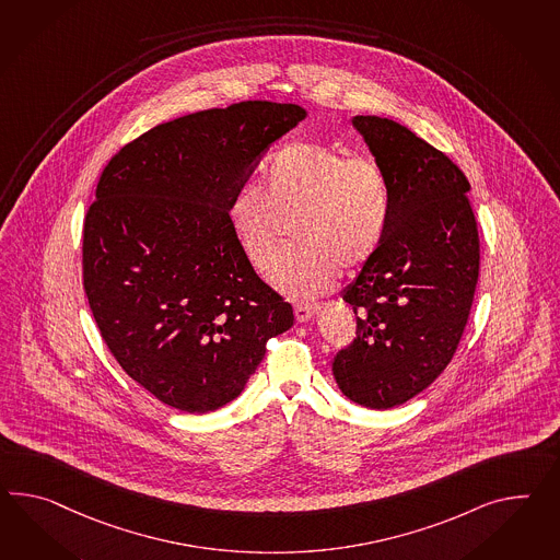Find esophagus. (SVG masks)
<instances>
[{"instance_id":"esophagus-1","label":"esophagus","mask_w":560,"mask_h":560,"mask_svg":"<svg viewBox=\"0 0 560 560\" xmlns=\"http://www.w3.org/2000/svg\"><path fill=\"white\" fill-rule=\"evenodd\" d=\"M318 308H320L318 304H296L294 316H296L299 323H306V320H311L318 313Z\"/></svg>"}]
</instances>
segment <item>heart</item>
<instances>
[{"instance_id": "1", "label": "heart", "mask_w": 560, "mask_h": 560, "mask_svg": "<svg viewBox=\"0 0 560 560\" xmlns=\"http://www.w3.org/2000/svg\"><path fill=\"white\" fill-rule=\"evenodd\" d=\"M392 199L382 166L323 142H294L261 171V188H237L228 205L231 231L247 261L268 270L284 240V221L296 219L302 244L276 264L273 287L311 301L337 284L341 266L359 268L382 244Z\"/></svg>"}]
</instances>
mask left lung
<instances>
[{
    "mask_svg": "<svg viewBox=\"0 0 560 560\" xmlns=\"http://www.w3.org/2000/svg\"><path fill=\"white\" fill-rule=\"evenodd\" d=\"M389 185L386 235L343 301L358 315L355 339L332 361L349 400L387 410L443 373L467 325L479 278V235L453 160L400 124L355 115Z\"/></svg>",
    "mask_w": 560,
    "mask_h": 560,
    "instance_id": "obj_1",
    "label": "left lung"
}]
</instances>
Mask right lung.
<instances>
[{
    "label": "right lung",
    "mask_w": 560,
    "mask_h": 560,
    "mask_svg": "<svg viewBox=\"0 0 560 560\" xmlns=\"http://www.w3.org/2000/svg\"><path fill=\"white\" fill-rule=\"evenodd\" d=\"M304 117L272 101L205 109L145 131L101 173L83 225L89 306L124 372L176 410L235 400L294 323L245 258L228 205Z\"/></svg>",
    "instance_id": "obj_1"
}]
</instances>
